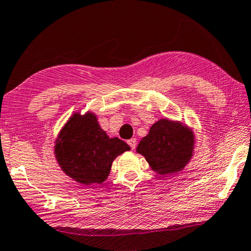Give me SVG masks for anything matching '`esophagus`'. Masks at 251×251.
I'll use <instances>...</instances> for the list:
<instances>
[{"mask_svg": "<svg viewBox=\"0 0 251 251\" xmlns=\"http://www.w3.org/2000/svg\"><path fill=\"white\" fill-rule=\"evenodd\" d=\"M127 144L129 147H131V149H135L136 147V139H131V140L127 141Z\"/></svg>", "mask_w": 251, "mask_h": 251, "instance_id": "esophagus-1", "label": "esophagus"}]
</instances>
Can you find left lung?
I'll list each match as a JSON object with an SVG mask.
<instances>
[{
	"label": "left lung",
	"instance_id": "8db88e82",
	"mask_svg": "<svg viewBox=\"0 0 251 251\" xmlns=\"http://www.w3.org/2000/svg\"><path fill=\"white\" fill-rule=\"evenodd\" d=\"M193 135L179 123L161 119L139 142L136 151L144 155L149 166L161 175L179 171L192 155Z\"/></svg>",
	"mask_w": 251,
	"mask_h": 251
}]
</instances>
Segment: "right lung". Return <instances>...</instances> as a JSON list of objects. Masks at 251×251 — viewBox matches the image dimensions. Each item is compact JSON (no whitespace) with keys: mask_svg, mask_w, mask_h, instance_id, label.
Returning <instances> with one entry per match:
<instances>
[{"mask_svg":"<svg viewBox=\"0 0 251 251\" xmlns=\"http://www.w3.org/2000/svg\"><path fill=\"white\" fill-rule=\"evenodd\" d=\"M118 138L110 139L98 125L93 113L74 115L60 133L55 145V157L69 177L90 185L107 178L113 160L129 151Z\"/></svg>","mask_w":251,"mask_h":251,"instance_id":"right-lung-1","label":"right lung"}]
</instances>
